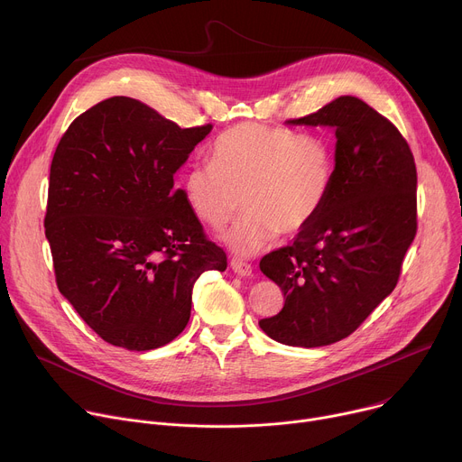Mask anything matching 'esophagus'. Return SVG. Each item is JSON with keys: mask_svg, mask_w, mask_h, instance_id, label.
I'll return each instance as SVG.
<instances>
[{"mask_svg": "<svg viewBox=\"0 0 462 462\" xmlns=\"http://www.w3.org/2000/svg\"><path fill=\"white\" fill-rule=\"evenodd\" d=\"M231 269H233L236 274H240V276H249L251 271H253L251 263L245 262V260H242V258H231Z\"/></svg>", "mask_w": 462, "mask_h": 462, "instance_id": "esophagus-1", "label": "esophagus"}]
</instances>
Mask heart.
Returning <instances> with one entry per match:
<instances>
[{"mask_svg":"<svg viewBox=\"0 0 462 462\" xmlns=\"http://www.w3.org/2000/svg\"><path fill=\"white\" fill-rule=\"evenodd\" d=\"M335 169V145L322 133L238 124L217 136L211 162L186 171L183 195L211 227L233 220L245 200L249 213L226 238L236 251L254 253L281 233L299 235L319 218Z\"/></svg>","mask_w":462,"mask_h":462,"instance_id":"1","label":"heart"}]
</instances>
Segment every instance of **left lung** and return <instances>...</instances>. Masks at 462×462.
Listing matches in <instances>:
<instances>
[{"instance_id": "8db88e82", "label": "left lung", "mask_w": 462, "mask_h": 462, "mask_svg": "<svg viewBox=\"0 0 462 462\" xmlns=\"http://www.w3.org/2000/svg\"><path fill=\"white\" fill-rule=\"evenodd\" d=\"M290 124L335 129V181L319 218L262 256L286 302L258 324L276 342L319 347L351 335L395 290L417 233V169L399 129L355 97Z\"/></svg>"}]
</instances>
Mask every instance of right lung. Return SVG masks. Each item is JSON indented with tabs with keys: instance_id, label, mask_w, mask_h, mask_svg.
Segmentation results:
<instances>
[{
	"instance_id": "obj_1",
	"label": "right lung",
	"mask_w": 462,
	"mask_h": 462,
	"mask_svg": "<svg viewBox=\"0 0 462 462\" xmlns=\"http://www.w3.org/2000/svg\"><path fill=\"white\" fill-rule=\"evenodd\" d=\"M211 129H181L140 100L113 97L79 115L56 147L45 213L56 284L113 346L147 351L174 340L199 276L227 267L174 188Z\"/></svg>"
}]
</instances>
